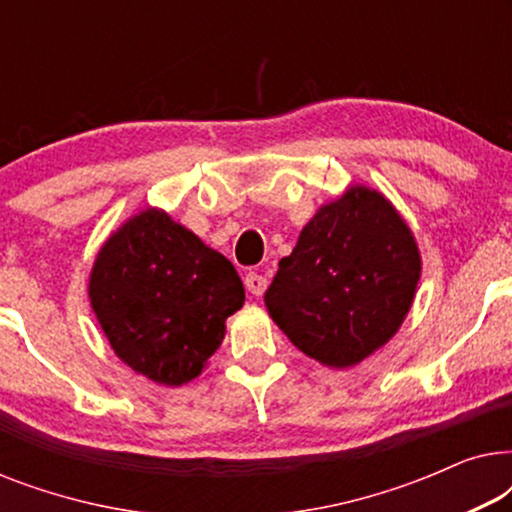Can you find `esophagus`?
Masks as SVG:
<instances>
[{
  "instance_id": "obj_1",
  "label": "esophagus",
  "mask_w": 512,
  "mask_h": 512,
  "mask_svg": "<svg viewBox=\"0 0 512 512\" xmlns=\"http://www.w3.org/2000/svg\"><path fill=\"white\" fill-rule=\"evenodd\" d=\"M244 286H247L251 296H263L265 286H268V279L263 275H258V272H249L247 277H244Z\"/></svg>"
}]
</instances>
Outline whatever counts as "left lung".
<instances>
[{
  "label": "left lung",
  "instance_id": "8db88e82",
  "mask_svg": "<svg viewBox=\"0 0 512 512\" xmlns=\"http://www.w3.org/2000/svg\"><path fill=\"white\" fill-rule=\"evenodd\" d=\"M422 256L391 200L352 184L317 209L279 261L265 307L286 338L328 368H352L398 333Z\"/></svg>",
  "mask_w": 512,
  "mask_h": 512
}]
</instances>
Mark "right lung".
<instances>
[{"instance_id": "1", "label": "right lung", "mask_w": 512, "mask_h": 512, "mask_svg": "<svg viewBox=\"0 0 512 512\" xmlns=\"http://www.w3.org/2000/svg\"><path fill=\"white\" fill-rule=\"evenodd\" d=\"M88 298L111 349L137 375L181 387L207 368L244 305L233 263L158 207L121 223L97 251Z\"/></svg>"}]
</instances>
